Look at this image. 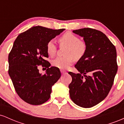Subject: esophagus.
<instances>
[{
    "instance_id": "obj_1",
    "label": "esophagus",
    "mask_w": 124,
    "mask_h": 124,
    "mask_svg": "<svg viewBox=\"0 0 124 124\" xmlns=\"http://www.w3.org/2000/svg\"><path fill=\"white\" fill-rule=\"evenodd\" d=\"M61 72L62 74H66V71H65V70H61Z\"/></svg>"
}]
</instances>
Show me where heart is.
Wrapping results in <instances>:
<instances>
[{
  "label": "heart",
  "instance_id": "obj_1",
  "mask_svg": "<svg viewBox=\"0 0 124 124\" xmlns=\"http://www.w3.org/2000/svg\"><path fill=\"white\" fill-rule=\"evenodd\" d=\"M62 46H67L64 57H58L52 61L54 66L59 69H66L73 63L75 58L79 59L85 54L86 43L70 32H66L59 38ZM46 52L51 56H54L56 52V46L54 41L51 40L46 44Z\"/></svg>",
  "mask_w": 124,
  "mask_h": 124
}]
</instances>
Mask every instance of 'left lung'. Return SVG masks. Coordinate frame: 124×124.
I'll use <instances>...</instances> for the list:
<instances>
[{
    "instance_id": "1",
    "label": "left lung",
    "mask_w": 124,
    "mask_h": 124,
    "mask_svg": "<svg viewBox=\"0 0 124 124\" xmlns=\"http://www.w3.org/2000/svg\"><path fill=\"white\" fill-rule=\"evenodd\" d=\"M73 32L83 37L87 49L75 66L80 73H68L72 78L69 94L76 105L90 108L102 101L111 89L118 70L116 48L96 29L84 28Z\"/></svg>"
}]
</instances>
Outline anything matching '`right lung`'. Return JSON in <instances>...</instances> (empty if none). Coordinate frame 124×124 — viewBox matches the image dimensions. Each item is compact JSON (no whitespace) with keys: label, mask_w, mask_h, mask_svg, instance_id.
Returning <instances> with one entry per match:
<instances>
[{"label":"right lung","mask_w":124,"mask_h":124,"mask_svg":"<svg viewBox=\"0 0 124 124\" xmlns=\"http://www.w3.org/2000/svg\"><path fill=\"white\" fill-rule=\"evenodd\" d=\"M64 30H52L41 26L32 27L21 32L14 42L8 54V75L18 96L31 105L42 104L49 100L52 86L61 76L58 68L52 66L46 44ZM47 68L44 75L38 66Z\"/></svg>","instance_id":"1"}]
</instances>
